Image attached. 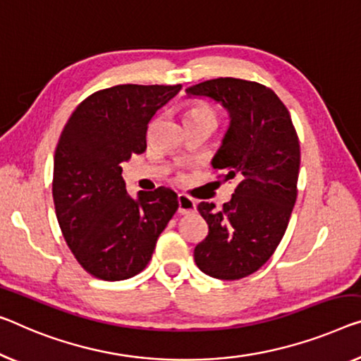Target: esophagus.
Returning a JSON list of instances; mask_svg holds the SVG:
<instances>
[{"label":"esophagus","instance_id":"34e87169","mask_svg":"<svg viewBox=\"0 0 361 361\" xmlns=\"http://www.w3.org/2000/svg\"><path fill=\"white\" fill-rule=\"evenodd\" d=\"M196 202L190 196L178 195V212L180 214H191L195 212Z\"/></svg>","mask_w":361,"mask_h":361}]
</instances>
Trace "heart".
I'll list each match as a JSON object with an SVG mask.
<instances>
[{
    "mask_svg": "<svg viewBox=\"0 0 361 361\" xmlns=\"http://www.w3.org/2000/svg\"><path fill=\"white\" fill-rule=\"evenodd\" d=\"M206 113H212V115H214V111H212L211 109H207V106H195V109H192V110L190 111V116L206 115Z\"/></svg>",
    "mask_w": 361,
    "mask_h": 361,
    "instance_id": "obj_1",
    "label": "heart"
}]
</instances>
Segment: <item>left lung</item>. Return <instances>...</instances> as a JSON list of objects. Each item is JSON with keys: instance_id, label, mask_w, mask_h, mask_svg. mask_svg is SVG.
I'll use <instances>...</instances> for the list:
<instances>
[{"instance_id": "1", "label": "left lung", "mask_w": 361, "mask_h": 361, "mask_svg": "<svg viewBox=\"0 0 361 361\" xmlns=\"http://www.w3.org/2000/svg\"><path fill=\"white\" fill-rule=\"evenodd\" d=\"M186 95L214 100L230 118L212 166L238 185L222 211L197 204L209 233L195 261L207 276L236 281L266 264L287 230L297 201L298 136L281 99L262 84L219 78L191 85Z\"/></svg>"}]
</instances>
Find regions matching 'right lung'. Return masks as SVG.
<instances>
[{"mask_svg":"<svg viewBox=\"0 0 361 361\" xmlns=\"http://www.w3.org/2000/svg\"><path fill=\"white\" fill-rule=\"evenodd\" d=\"M180 90V84L99 90L63 129L53 162L56 219L78 262L95 277L125 281L141 272L178 209L170 188L129 196L121 164L146 150L149 121Z\"/></svg>","mask_w":361,"mask_h":361,"instance_id":"obj_1","label":"right lung"}]
</instances>
